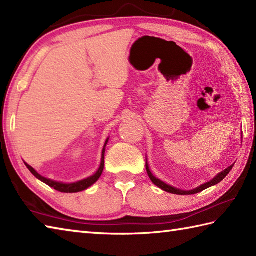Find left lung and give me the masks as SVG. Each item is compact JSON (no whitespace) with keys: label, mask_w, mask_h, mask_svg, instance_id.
<instances>
[{"label":"left lung","mask_w":256,"mask_h":256,"mask_svg":"<svg viewBox=\"0 0 256 256\" xmlns=\"http://www.w3.org/2000/svg\"><path fill=\"white\" fill-rule=\"evenodd\" d=\"M232 167H233V165H231L230 167H228L226 170H224V172H221L218 176H216V177H214V179H212V180H210L209 182H206V184H201L200 187L196 188V189H194V190H189V192H184V190L174 188V187L170 186V184L162 182V180H160V179H157L156 177H154L153 175H152V172H150V170L148 162H146V170H148V177L150 178L152 182H153L154 184H156L157 187H160V189L165 190V192H170V194H198V192H202V190H204V189H206V188H209V187H211V186H214V184H219L220 182L224 180V179L226 178V176L228 175V174H229V172H231Z\"/></svg>","instance_id":"8db88e82"}]
</instances>
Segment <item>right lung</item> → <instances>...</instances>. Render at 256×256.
<instances>
[{"mask_svg": "<svg viewBox=\"0 0 256 256\" xmlns=\"http://www.w3.org/2000/svg\"><path fill=\"white\" fill-rule=\"evenodd\" d=\"M106 143H108V140H106V144H104V148H103V150H102L101 165H100L99 170H98V172L94 174V176H91V177L86 178V179H84V180L78 182H74V184H62V182H54V180H50V179H47V178H45V177L40 176V174L36 172V170H34V168L30 167V165H27V164H25V165H26V167L28 168L30 172L32 174V175H34L36 178L40 179V180H42V182L47 184L50 187L58 190V192H82V190H84V189H86V188H89L90 186H92V184H94L98 180V179L100 178L101 174H102V172H103V168H104V150H106Z\"/></svg>", "mask_w": 256, "mask_h": 256, "instance_id": "obj_1", "label": "right lung"}]
</instances>
